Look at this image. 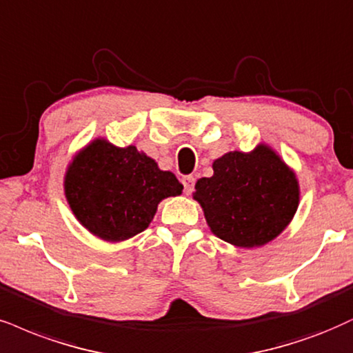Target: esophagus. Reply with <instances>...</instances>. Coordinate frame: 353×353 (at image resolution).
Wrapping results in <instances>:
<instances>
[{"mask_svg": "<svg viewBox=\"0 0 353 353\" xmlns=\"http://www.w3.org/2000/svg\"><path fill=\"white\" fill-rule=\"evenodd\" d=\"M181 183H183V186H185V193L186 194L193 193V188H194V178L193 176H183Z\"/></svg>", "mask_w": 353, "mask_h": 353, "instance_id": "esophagus-1", "label": "esophagus"}]
</instances>
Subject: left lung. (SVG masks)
I'll return each mask as SVG.
<instances>
[{
    "instance_id": "left-lung-1",
    "label": "left lung",
    "mask_w": 353,
    "mask_h": 353,
    "mask_svg": "<svg viewBox=\"0 0 353 353\" xmlns=\"http://www.w3.org/2000/svg\"><path fill=\"white\" fill-rule=\"evenodd\" d=\"M212 176L199 178L193 198L216 237L252 249L280 236L296 214L299 183L272 147L228 152L212 162Z\"/></svg>"
}]
</instances>
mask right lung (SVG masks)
I'll list each match as a JSON object with an SVG mask.
<instances>
[{
    "label": "right lung",
    "mask_w": 353,
    "mask_h": 353,
    "mask_svg": "<svg viewBox=\"0 0 353 353\" xmlns=\"http://www.w3.org/2000/svg\"><path fill=\"white\" fill-rule=\"evenodd\" d=\"M65 198L78 223L106 242H123L149 228L157 206L183 185L134 145L94 139L68 165Z\"/></svg>",
    "instance_id": "right-lung-1"
}]
</instances>
